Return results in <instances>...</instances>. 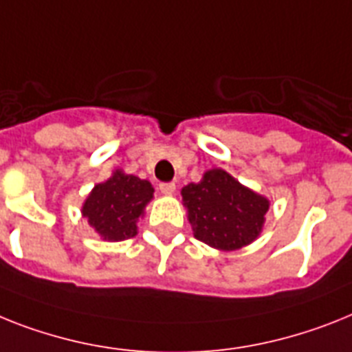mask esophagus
<instances>
[{"mask_svg":"<svg viewBox=\"0 0 352 352\" xmlns=\"http://www.w3.org/2000/svg\"><path fill=\"white\" fill-rule=\"evenodd\" d=\"M160 190H162V194H165V196H173V194L176 192V183H160Z\"/></svg>","mask_w":352,"mask_h":352,"instance_id":"1","label":"esophagus"}]
</instances>
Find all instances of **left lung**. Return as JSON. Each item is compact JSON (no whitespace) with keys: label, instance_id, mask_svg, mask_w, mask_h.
<instances>
[{"label":"left lung","instance_id":"left-lung-1","mask_svg":"<svg viewBox=\"0 0 352 352\" xmlns=\"http://www.w3.org/2000/svg\"><path fill=\"white\" fill-rule=\"evenodd\" d=\"M194 237L217 250H239L259 237L270 201L223 169L182 188Z\"/></svg>","mask_w":352,"mask_h":352}]
</instances>
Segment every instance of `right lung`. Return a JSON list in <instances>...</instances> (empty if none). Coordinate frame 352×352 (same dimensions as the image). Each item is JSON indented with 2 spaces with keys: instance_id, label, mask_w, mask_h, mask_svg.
<instances>
[{
  "instance_id": "1",
  "label": "right lung",
  "mask_w": 352,
  "mask_h": 352,
  "mask_svg": "<svg viewBox=\"0 0 352 352\" xmlns=\"http://www.w3.org/2000/svg\"><path fill=\"white\" fill-rule=\"evenodd\" d=\"M153 194L155 188L147 179L117 169L111 178L93 187L82 205V216L104 241H126L136 235V221Z\"/></svg>"
}]
</instances>
